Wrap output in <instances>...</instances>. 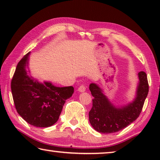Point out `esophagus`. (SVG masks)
<instances>
[{"instance_id":"34e87169","label":"esophagus","mask_w":160,"mask_h":160,"mask_svg":"<svg viewBox=\"0 0 160 160\" xmlns=\"http://www.w3.org/2000/svg\"><path fill=\"white\" fill-rule=\"evenodd\" d=\"M85 90H86V88L84 85H81L78 88V91H79L80 92H84Z\"/></svg>"}]
</instances>
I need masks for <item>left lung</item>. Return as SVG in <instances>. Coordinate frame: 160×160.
<instances>
[{
  "label": "left lung",
  "instance_id": "1",
  "mask_svg": "<svg viewBox=\"0 0 160 160\" xmlns=\"http://www.w3.org/2000/svg\"><path fill=\"white\" fill-rule=\"evenodd\" d=\"M135 96L132 101L124 105H114L104 90L96 83H91L90 90L92 107L89 112L90 123L95 131L102 133H113L130 125L138 117L148 96L149 86L147 75L144 71L138 73Z\"/></svg>",
  "mask_w": 160,
  "mask_h": 160
}]
</instances>
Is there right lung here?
I'll list each match as a JSON object with an SVG mask.
<instances>
[{"label": "right lung", "instance_id": "1", "mask_svg": "<svg viewBox=\"0 0 160 160\" xmlns=\"http://www.w3.org/2000/svg\"><path fill=\"white\" fill-rule=\"evenodd\" d=\"M30 52L19 62L11 81L16 110L30 125L45 128L57 122L66 99L74 92L73 87H56L50 81L39 82L29 75Z\"/></svg>", "mask_w": 160, "mask_h": 160}]
</instances>
